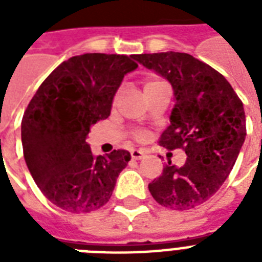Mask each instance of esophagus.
Returning a JSON list of instances; mask_svg holds the SVG:
<instances>
[{
	"mask_svg": "<svg viewBox=\"0 0 262 262\" xmlns=\"http://www.w3.org/2000/svg\"><path fill=\"white\" fill-rule=\"evenodd\" d=\"M143 158H144V151H141V149H133V151H132V159L140 160V159H143Z\"/></svg>",
	"mask_w": 262,
	"mask_h": 262,
	"instance_id": "obj_1",
	"label": "esophagus"
}]
</instances>
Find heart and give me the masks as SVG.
<instances>
[{
    "instance_id": "1",
    "label": "heart",
    "mask_w": 262,
    "mask_h": 262,
    "mask_svg": "<svg viewBox=\"0 0 262 262\" xmlns=\"http://www.w3.org/2000/svg\"><path fill=\"white\" fill-rule=\"evenodd\" d=\"M163 83H160V81H156V80H147L145 83H144V94H147L149 91L155 90L156 87H159L162 85ZM137 139L139 140H143L144 139V135L143 133H137Z\"/></svg>"
}]
</instances>
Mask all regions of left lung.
<instances>
[{
    "instance_id": "1",
    "label": "left lung",
    "mask_w": 262,
    "mask_h": 262,
    "mask_svg": "<svg viewBox=\"0 0 262 262\" xmlns=\"http://www.w3.org/2000/svg\"><path fill=\"white\" fill-rule=\"evenodd\" d=\"M171 84L174 108L160 145L183 148L187 159L168 160L148 189L166 208L185 211L205 203L223 185L246 137L244 103L219 72L186 53L132 55Z\"/></svg>"
}]
</instances>
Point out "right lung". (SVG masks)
I'll use <instances>...</instances> for the list:
<instances>
[{"instance_id": "obj_1", "label": "right lung", "mask_w": 262, "mask_h": 262, "mask_svg": "<svg viewBox=\"0 0 262 262\" xmlns=\"http://www.w3.org/2000/svg\"><path fill=\"white\" fill-rule=\"evenodd\" d=\"M137 67L126 55H76L51 72L31 99L21 121L24 159L57 207L84 213L110 200L130 154L94 156L85 139L92 125L110 115L123 77Z\"/></svg>"}]
</instances>
